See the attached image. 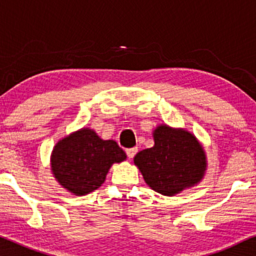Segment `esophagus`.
<instances>
[{
	"label": "esophagus",
	"mask_w": 256,
	"mask_h": 256,
	"mask_svg": "<svg viewBox=\"0 0 256 256\" xmlns=\"http://www.w3.org/2000/svg\"><path fill=\"white\" fill-rule=\"evenodd\" d=\"M138 152V148H128L126 150V154H128V159H132L134 156H136V153Z\"/></svg>",
	"instance_id": "1"
}]
</instances>
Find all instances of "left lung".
<instances>
[{
	"label": "left lung",
	"mask_w": 256,
	"mask_h": 256,
	"mask_svg": "<svg viewBox=\"0 0 256 256\" xmlns=\"http://www.w3.org/2000/svg\"><path fill=\"white\" fill-rule=\"evenodd\" d=\"M152 137L153 148L137 153L134 162L153 190L174 196L202 182L208 162L205 148L192 132L160 124Z\"/></svg>",
	"instance_id": "1"
}]
</instances>
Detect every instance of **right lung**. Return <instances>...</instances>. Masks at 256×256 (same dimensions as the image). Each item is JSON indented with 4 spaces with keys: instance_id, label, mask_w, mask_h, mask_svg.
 I'll return each instance as SVG.
<instances>
[{
    "instance_id": "obj_1",
    "label": "right lung",
    "mask_w": 256,
    "mask_h": 256,
    "mask_svg": "<svg viewBox=\"0 0 256 256\" xmlns=\"http://www.w3.org/2000/svg\"><path fill=\"white\" fill-rule=\"evenodd\" d=\"M126 160L114 140H104L90 128L60 139L50 156L54 178L68 192L83 196L100 188L114 164Z\"/></svg>"
}]
</instances>
